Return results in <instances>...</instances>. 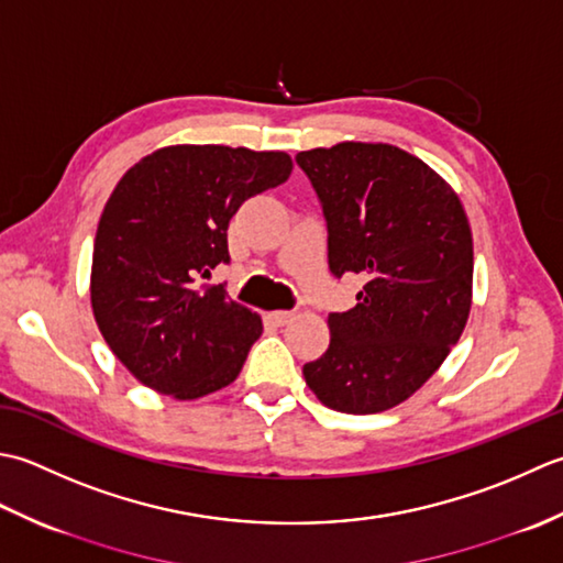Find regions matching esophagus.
Listing matches in <instances>:
<instances>
[{"label":"esophagus","mask_w":563,"mask_h":563,"mask_svg":"<svg viewBox=\"0 0 563 563\" xmlns=\"http://www.w3.org/2000/svg\"><path fill=\"white\" fill-rule=\"evenodd\" d=\"M267 318L272 320L274 325H286V323H291L294 313L291 311H272V313H267Z\"/></svg>","instance_id":"obj_1"}]
</instances>
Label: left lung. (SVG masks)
Returning <instances> with one entry per match:
<instances>
[{
    "label": "left lung",
    "mask_w": 563,
    "mask_h": 563,
    "mask_svg": "<svg viewBox=\"0 0 563 563\" xmlns=\"http://www.w3.org/2000/svg\"><path fill=\"white\" fill-rule=\"evenodd\" d=\"M328 221L335 277L364 279L357 306L330 313V345L303 366L320 404L369 416L404 404L462 338L474 238L459 194L420 157L345 141L296 155Z\"/></svg>",
    "instance_id": "left-lung-1"
}]
</instances>
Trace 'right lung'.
Segmentation results:
<instances>
[{
	"label": "right lung",
	"instance_id": "1",
	"mask_svg": "<svg viewBox=\"0 0 563 563\" xmlns=\"http://www.w3.org/2000/svg\"><path fill=\"white\" fill-rule=\"evenodd\" d=\"M282 151L167 145L113 187L91 255V311L107 345L137 382L177 400L233 384L262 318L203 284L228 255V223L243 201L284 185Z\"/></svg>",
	"mask_w": 563,
	"mask_h": 563
}]
</instances>
